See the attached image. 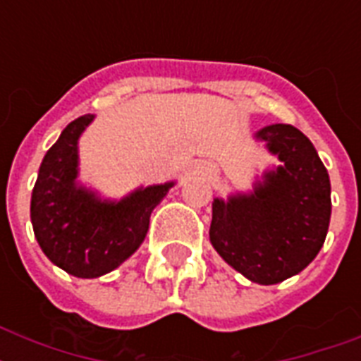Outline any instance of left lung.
<instances>
[{
  "label": "left lung",
  "instance_id": "obj_1",
  "mask_svg": "<svg viewBox=\"0 0 361 361\" xmlns=\"http://www.w3.org/2000/svg\"><path fill=\"white\" fill-rule=\"evenodd\" d=\"M279 159L247 192L214 198L209 241L252 283L275 285L298 275L324 245L331 215L328 170L307 136L286 123L252 136Z\"/></svg>",
  "mask_w": 361,
  "mask_h": 361
}]
</instances>
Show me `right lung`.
<instances>
[{
  "label": "right lung",
  "mask_w": 361,
  "mask_h": 361,
  "mask_svg": "<svg viewBox=\"0 0 361 361\" xmlns=\"http://www.w3.org/2000/svg\"><path fill=\"white\" fill-rule=\"evenodd\" d=\"M95 120L71 121L42 159L31 192V225L48 260L80 279L110 274L142 245L149 215L176 181L138 187L120 200L78 181V140Z\"/></svg>",
  "instance_id": "add662e5"
}]
</instances>
